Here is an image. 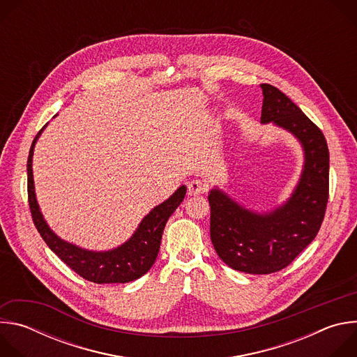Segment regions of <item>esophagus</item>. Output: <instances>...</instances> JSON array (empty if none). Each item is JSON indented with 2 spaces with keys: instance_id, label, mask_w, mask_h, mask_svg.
I'll use <instances>...</instances> for the list:
<instances>
[{
  "instance_id": "1",
  "label": "esophagus",
  "mask_w": 357,
  "mask_h": 357,
  "mask_svg": "<svg viewBox=\"0 0 357 357\" xmlns=\"http://www.w3.org/2000/svg\"><path fill=\"white\" fill-rule=\"evenodd\" d=\"M206 190H208V185L200 179H193L188 183V193L192 195V196L202 195V193H205Z\"/></svg>"
}]
</instances>
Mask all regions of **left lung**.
Masks as SVG:
<instances>
[{"label":"left lung","instance_id":"left-lung-1","mask_svg":"<svg viewBox=\"0 0 357 357\" xmlns=\"http://www.w3.org/2000/svg\"><path fill=\"white\" fill-rule=\"evenodd\" d=\"M261 123L294 134L303 148V171L292 196L274 212L259 215L219 189L209 193L211 238L233 270L271 274L289 266L317 237L329 197V149L322 131L281 90L261 84Z\"/></svg>","mask_w":357,"mask_h":357}]
</instances>
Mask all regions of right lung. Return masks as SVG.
Listing matches in <instances>:
<instances>
[{"mask_svg":"<svg viewBox=\"0 0 357 357\" xmlns=\"http://www.w3.org/2000/svg\"><path fill=\"white\" fill-rule=\"evenodd\" d=\"M43 130V128H42ZM42 130L32 141L26 164L28 202L35 227L43 241L76 274L96 284H124L142 277L155 263L162 233L169 216L181 205L186 188L182 185L169 199L152 209L139 223L132 237L110 251H89L63 241L49 229L39 211L32 175L33 146Z\"/></svg>","mask_w":357,"mask_h":357,"instance_id":"obj_1","label":"right lung"}]
</instances>
